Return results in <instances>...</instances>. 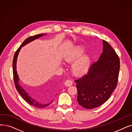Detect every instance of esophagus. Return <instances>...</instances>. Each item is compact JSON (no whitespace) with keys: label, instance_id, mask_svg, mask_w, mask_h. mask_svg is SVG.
Segmentation results:
<instances>
[{"label":"esophagus","instance_id":"esophagus-1","mask_svg":"<svg viewBox=\"0 0 132 132\" xmlns=\"http://www.w3.org/2000/svg\"><path fill=\"white\" fill-rule=\"evenodd\" d=\"M73 84V82L72 80H70V79H68L67 80H66L65 82V85L66 86H71Z\"/></svg>","mask_w":132,"mask_h":132}]
</instances>
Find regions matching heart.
Masks as SVG:
<instances>
[{"instance_id": "obj_1", "label": "heart", "mask_w": 132, "mask_h": 132, "mask_svg": "<svg viewBox=\"0 0 132 132\" xmlns=\"http://www.w3.org/2000/svg\"><path fill=\"white\" fill-rule=\"evenodd\" d=\"M85 52L84 48L81 46H78L76 48L70 51L65 56L64 59L67 62H72L71 71L74 75L80 76L87 73L89 70L91 58L88 54L81 56Z\"/></svg>"}]
</instances>
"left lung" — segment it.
Segmentation results:
<instances>
[{"label":"left lung","instance_id":"8db88e82","mask_svg":"<svg viewBox=\"0 0 132 132\" xmlns=\"http://www.w3.org/2000/svg\"><path fill=\"white\" fill-rule=\"evenodd\" d=\"M103 51L99 60L93 63L88 72L74 80L77 100L86 109L98 107L105 102L117 87L120 70L119 56L111 46L103 40Z\"/></svg>","mask_w":132,"mask_h":132}]
</instances>
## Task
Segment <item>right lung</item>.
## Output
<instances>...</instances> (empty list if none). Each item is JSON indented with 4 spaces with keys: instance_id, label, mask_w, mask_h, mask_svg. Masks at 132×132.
Returning <instances> with one entry per match:
<instances>
[{
    "instance_id": "right-lung-1",
    "label": "right lung",
    "mask_w": 132,
    "mask_h": 132,
    "mask_svg": "<svg viewBox=\"0 0 132 132\" xmlns=\"http://www.w3.org/2000/svg\"><path fill=\"white\" fill-rule=\"evenodd\" d=\"M44 35V34H37V35H35L33 36H31L30 37L27 38L25 40V41L21 44V45L20 46V47L18 48L16 51V52L14 55L13 57V64H12V66H13V79H14V82L15 84V88L17 90V91L18 92V93L19 94L21 95V96L23 98L28 104H29L30 105L33 106V107H35L37 108H45L46 107L48 106L49 105H50L53 100L51 101L48 104H42V103H40L39 102L37 101L36 100L33 99L32 98L31 96H30L24 90V89L22 88L21 86L19 85V79L18 74H17L16 72V59H17V56H18V55L19 54V51L21 48V47L24 46L25 45L27 44L30 43L31 42L34 40L36 39L39 38V37H41Z\"/></svg>"
}]
</instances>
